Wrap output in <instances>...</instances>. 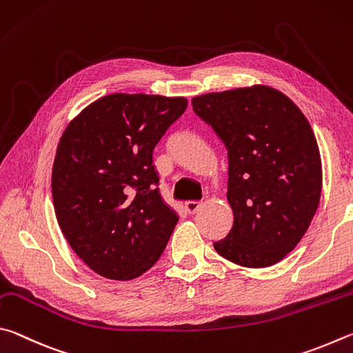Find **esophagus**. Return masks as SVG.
I'll return each instance as SVG.
<instances>
[{
    "label": "esophagus",
    "instance_id": "34e87169",
    "mask_svg": "<svg viewBox=\"0 0 353 353\" xmlns=\"http://www.w3.org/2000/svg\"><path fill=\"white\" fill-rule=\"evenodd\" d=\"M201 203L200 201H186L184 203V208H186V211L189 214H196L201 209Z\"/></svg>",
    "mask_w": 353,
    "mask_h": 353
}]
</instances>
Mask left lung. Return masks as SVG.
Returning <instances> with one entry per match:
<instances>
[{"label": "left lung", "mask_w": 353, "mask_h": 353, "mask_svg": "<svg viewBox=\"0 0 353 353\" xmlns=\"http://www.w3.org/2000/svg\"><path fill=\"white\" fill-rule=\"evenodd\" d=\"M192 107L228 148L234 223L215 251L246 268L277 263L319 205L323 169L310 123L292 99L265 85L196 96Z\"/></svg>", "instance_id": "1"}]
</instances>
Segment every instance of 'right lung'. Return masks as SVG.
Segmentation results:
<instances>
[{
  "instance_id": "right-lung-1",
  "label": "right lung",
  "mask_w": 353,
  "mask_h": 353,
  "mask_svg": "<svg viewBox=\"0 0 353 353\" xmlns=\"http://www.w3.org/2000/svg\"><path fill=\"white\" fill-rule=\"evenodd\" d=\"M188 108V99L103 96L61 134L52 201L74 252L107 279L132 281L163 254L178 221L163 201L153 148Z\"/></svg>"
}]
</instances>
